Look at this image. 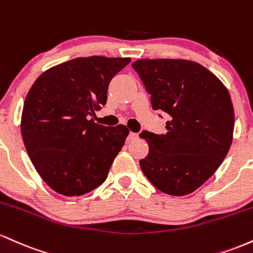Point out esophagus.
<instances>
[{
    "label": "esophagus",
    "mask_w": 253,
    "mask_h": 253,
    "mask_svg": "<svg viewBox=\"0 0 253 253\" xmlns=\"http://www.w3.org/2000/svg\"><path fill=\"white\" fill-rule=\"evenodd\" d=\"M137 138V134L136 132H130L129 135H127V141H134Z\"/></svg>",
    "instance_id": "34e87169"
}]
</instances>
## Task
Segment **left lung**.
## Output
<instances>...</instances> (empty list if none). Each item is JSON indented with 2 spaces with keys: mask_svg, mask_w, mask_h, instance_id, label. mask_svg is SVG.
I'll return each instance as SVG.
<instances>
[{
  "mask_svg": "<svg viewBox=\"0 0 253 253\" xmlns=\"http://www.w3.org/2000/svg\"><path fill=\"white\" fill-rule=\"evenodd\" d=\"M150 94L153 110L169 115L165 135L142 131L149 152L140 160L155 188L185 196L216 172L232 144L234 110L223 84L186 59H138L131 64Z\"/></svg>",
  "mask_w": 253,
  "mask_h": 253,
  "instance_id": "8db88e82",
  "label": "left lung"
}]
</instances>
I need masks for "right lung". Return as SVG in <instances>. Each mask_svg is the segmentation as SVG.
<instances>
[{"mask_svg": "<svg viewBox=\"0 0 253 253\" xmlns=\"http://www.w3.org/2000/svg\"><path fill=\"white\" fill-rule=\"evenodd\" d=\"M130 58L79 57L50 68L25 99L21 135L42 179L64 196H81L104 183L129 129L89 117L106 104L112 78Z\"/></svg>", "mask_w": 253, "mask_h": 253, "instance_id": "obj_1", "label": "right lung"}]
</instances>
